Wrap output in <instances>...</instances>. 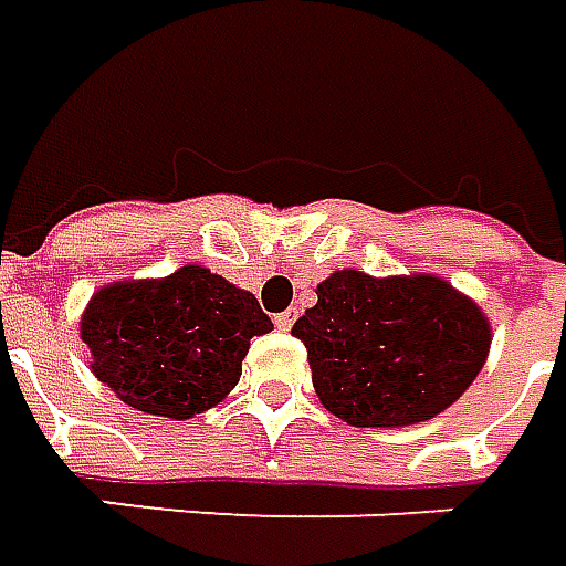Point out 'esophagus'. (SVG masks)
<instances>
[{"mask_svg":"<svg viewBox=\"0 0 566 566\" xmlns=\"http://www.w3.org/2000/svg\"><path fill=\"white\" fill-rule=\"evenodd\" d=\"M294 318H297V310H284V313L275 315V328H279V332H291Z\"/></svg>","mask_w":566,"mask_h":566,"instance_id":"esophagus-1","label":"esophagus"}]
</instances>
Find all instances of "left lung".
Segmentation results:
<instances>
[{
    "label": "left lung",
    "instance_id": "left-lung-1",
    "mask_svg": "<svg viewBox=\"0 0 566 566\" xmlns=\"http://www.w3.org/2000/svg\"><path fill=\"white\" fill-rule=\"evenodd\" d=\"M294 322L322 406L353 428H406L459 399L486 363L490 322L437 275L340 269Z\"/></svg>",
    "mask_w": 566,
    "mask_h": 566
}]
</instances>
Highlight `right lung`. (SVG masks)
Segmentation results:
<instances>
[{
  "mask_svg": "<svg viewBox=\"0 0 566 566\" xmlns=\"http://www.w3.org/2000/svg\"><path fill=\"white\" fill-rule=\"evenodd\" d=\"M269 332L272 322L251 291L203 266L107 284L80 322L95 378L138 412L176 421L226 399L251 337Z\"/></svg>",
  "mask_w": 566,
  "mask_h": 566,
  "instance_id": "add662e5",
  "label": "right lung"
}]
</instances>
